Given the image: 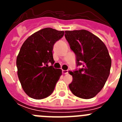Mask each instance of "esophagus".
Masks as SVG:
<instances>
[{
	"mask_svg": "<svg viewBox=\"0 0 122 122\" xmlns=\"http://www.w3.org/2000/svg\"><path fill=\"white\" fill-rule=\"evenodd\" d=\"M68 73V70H62V73H63V74H67Z\"/></svg>",
	"mask_w": 122,
	"mask_h": 122,
	"instance_id": "34e87169",
	"label": "esophagus"
}]
</instances>
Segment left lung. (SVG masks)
<instances>
[{
    "instance_id": "left-lung-1",
    "label": "left lung",
    "mask_w": 122,
    "mask_h": 122,
    "mask_svg": "<svg viewBox=\"0 0 122 122\" xmlns=\"http://www.w3.org/2000/svg\"><path fill=\"white\" fill-rule=\"evenodd\" d=\"M65 36L76 55V65L81 68L70 71L73 81L69 88L83 99L95 97L101 90L110 74L111 59L101 40L86 30L65 31Z\"/></svg>"
}]
</instances>
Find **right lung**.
Listing matches in <instances>:
<instances>
[{"mask_svg":"<svg viewBox=\"0 0 122 122\" xmlns=\"http://www.w3.org/2000/svg\"><path fill=\"white\" fill-rule=\"evenodd\" d=\"M63 35V31L45 28L30 35L21 46L16 59L18 76L24 91L32 98L49 97L62 75V70L52 66V51Z\"/></svg>","mask_w":122,"mask_h":122,"instance_id":"right-lung-1","label":"right lung"}]
</instances>
